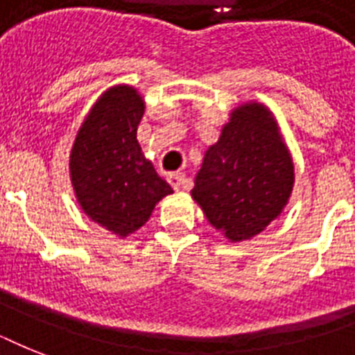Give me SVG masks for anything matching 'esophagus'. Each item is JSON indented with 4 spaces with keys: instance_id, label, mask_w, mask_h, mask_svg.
<instances>
[{
    "instance_id": "1",
    "label": "esophagus",
    "mask_w": 355,
    "mask_h": 355,
    "mask_svg": "<svg viewBox=\"0 0 355 355\" xmlns=\"http://www.w3.org/2000/svg\"><path fill=\"white\" fill-rule=\"evenodd\" d=\"M167 182L171 184L173 189H180L186 182V177H184L182 173H171L169 177H167Z\"/></svg>"
}]
</instances>
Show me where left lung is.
I'll list each match as a JSON object with an SVG mask.
<instances>
[{
    "instance_id": "obj_1",
    "label": "left lung",
    "mask_w": 355,
    "mask_h": 355,
    "mask_svg": "<svg viewBox=\"0 0 355 355\" xmlns=\"http://www.w3.org/2000/svg\"><path fill=\"white\" fill-rule=\"evenodd\" d=\"M295 167L272 114L247 103L230 114L206 150L191 197L230 241L250 239L286 208Z\"/></svg>"
}]
</instances>
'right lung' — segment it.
<instances>
[{
    "label": "right lung",
    "mask_w": 355,
    "mask_h": 355,
    "mask_svg": "<svg viewBox=\"0 0 355 355\" xmlns=\"http://www.w3.org/2000/svg\"><path fill=\"white\" fill-rule=\"evenodd\" d=\"M144 112V99L132 86H112L92 107L69 155L83 211L119 237L144 227L156 202L173 193L136 138Z\"/></svg>",
    "instance_id": "right-lung-1"
}]
</instances>
